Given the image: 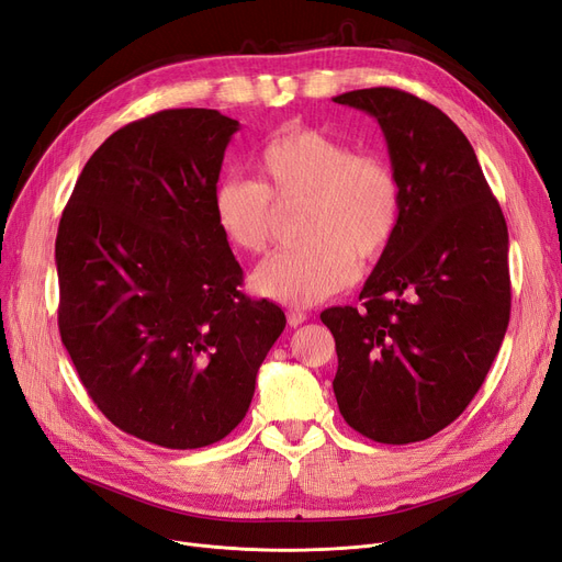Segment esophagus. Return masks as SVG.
<instances>
[{
    "instance_id": "esophagus-1",
    "label": "esophagus",
    "mask_w": 562,
    "mask_h": 562,
    "mask_svg": "<svg viewBox=\"0 0 562 562\" xmlns=\"http://www.w3.org/2000/svg\"><path fill=\"white\" fill-rule=\"evenodd\" d=\"M307 319V313H303V310H299V307H292V310H286V322H289V326H301L303 322Z\"/></svg>"
}]
</instances>
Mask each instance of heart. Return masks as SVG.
<instances>
[{"mask_svg": "<svg viewBox=\"0 0 562 562\" xmlns=\"http://www.w3.org/2000/svg\"><path fill=\"white\" fill-rule=\"evenodd\" d=\"M257 182L222 178L213 190V217L222 236L247 255L273 240L277 205L301 203L294 249L263 261L252 276L257 294L286 305H313L355 278L357 259L370 261L398 228L403 187L393 166L355 153L317 127L289 124L268 136L252 157Z\"/></svg>", "mask_w": 562, "mask_h": 562, "instance_id": "b5f03b06", "label": "heart"}]
</instances>
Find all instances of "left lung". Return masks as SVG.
Wrapping results in <instances>:
<instances>
[{
    "label": "left lung",
    "instance_id": "obj_1",
    "mask_svg": "<svg viewBox=\"0 0 562 562\" xmlns=\"http://www.w3.org/2000/svg\"><path fill=\"white\" fill-rule=\"evenodd\" d=\"M370 113L403 187L398 228L359 296L319 315L336 338L345 422L382 445L422 442L484 384L512 310L507 222L470 140L396 88L345 92Z\"/></svg>",
    "mask_w": 562,
    "mask_h": 562
}]
</instances>
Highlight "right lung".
<instances>
[{
  "mask_svg": "<svg viewBox=\"0 0 562 562\" xmlns=\"http://www.w3.org/2000/svg\"><path fill=\"white\" fill-rule=\"evenodd\" d=\"M238 120L169 109L99 145L61 213L59 336L113 426L166 449L226 438L284 330L282 307L243 294L213 217Z\"/></svg>",
  "mask_w": 562,
  "mask_h": 562,
  "instance_id": "1",
  "label": "right lung"
}]
</instances>
